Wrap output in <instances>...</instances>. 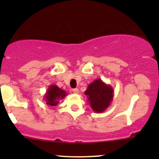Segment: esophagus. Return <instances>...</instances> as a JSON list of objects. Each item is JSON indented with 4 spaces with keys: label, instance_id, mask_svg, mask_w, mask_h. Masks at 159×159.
<instances>
[{
    "label": "esophagus",
    "instance_id": "34e87169",
    "mask_svg": "<svg viewBox=\"0 0 159 159\" xmlns=\"http://www.w3.org/2000/svg\"><path fill=\"white\" fill-rule=\"evenodd\" d=\"M72 92H73L74 93L78 94V93H79V90H78V88H75V89H73V90H72Z\"/></svg>",
    "mask_w": 159,
    "mask_h": 159
}]
</instances>
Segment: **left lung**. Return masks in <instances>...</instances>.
<instances>
[{"label":"left lung","mask_w":159,"mask_h":159,"mask_svg":"<svg viewBox=\"0 0 159 159\" xmlns=\"http://www.w3.org/2000/svg\"><path fill=\"white\" fill-rule=\"evenodd\" d=\"M84 94L94 112L102 113L112 102L114 89L98 78L88 85Z\"/></svg>","instance_id":"8db88e82"}]
</instances>
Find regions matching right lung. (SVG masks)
Masks as SVG:
<instances>
[{"mask_svg": "<svg viewBox=\"0 0 159 159\" xmlns=\"http://www.w3.org/2000/svg\"><path fill=\"white\" fill-rule=\"evenodd\" d=\"M67 95L65 90L59 88L57 85L52 84L48 87V90L44 96V99L48 106H57L59 100L63 99Z\"/></svg>", "mask_w": 159, "mask_h": 159, "instance_id": "obj_1", "label": "right lung"}]
</instances>
